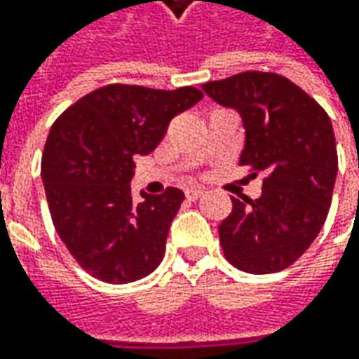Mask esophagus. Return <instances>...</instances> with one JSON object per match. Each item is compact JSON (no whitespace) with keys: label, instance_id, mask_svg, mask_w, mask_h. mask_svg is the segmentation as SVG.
<instances>
[{"label":"esophagus","instance_id":"34e87169","mask_svg":"<svg viewBox=\"0 0 359 359\" xmlns=\"http://www.w3.org/2000/svg\"><path fill=\"white\" fill-rule=\"evenodd\" d=\"M201 196H203V191H201L200 187H187V189H186V198L189 201L200 200Z\"/></svg>","mask_w":359,"mask_h":359}]
</instances>
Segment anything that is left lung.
Segmentation results:
<instances>
[{
	"label": "left lung",
	"mask_w": 359,
	"mask_h": 359,
	"mask_svg": "<svg viewBox=\"0 0 359 359\" xmlns=\"http://www.w3.org/2000/svg\"><path fill=\"white\" fill-rule=\"evenodd\" d=\"M203 91L238 109L245 130L240 165L266 173L262 196L231 198L219 243L233 268L273 273L292 266L324 226L338 175V151L324 107L287 77L243 72Z\"/></svg>",
	"instance_id": "1"
}]
</instances>
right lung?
<instances>
[{
	"instance_id": "add662e5",
	"label": "right lung",
	"mask_w": 359,
	"mask_h": 359,
	"mask_svg": "<svg viewBox=\"0 0 359 359\" xmlns=\"http://www.w3.org/2000/svg\"><path fill=\"white\" fill-rule=\"evenodd\" d=\"M201 97L191 86L111 83L77 100L51 126L41 156L49 214L69 254L95 280L130 283L161 264L184 191L142 194L135 203L133 158L151 154L170 121Z\"/></svg>"
}]
</instances>
